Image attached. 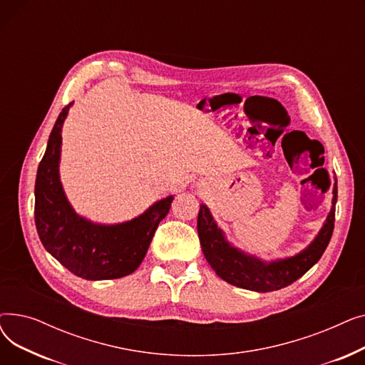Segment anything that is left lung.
I'll list each match as a JSON object with an SVG mask.
<instances>
[{"label": "left lung", "instance_id": "8db88e82", "mask_svg": "<svg viewBox=\"0 0 365 365\" xmlns=\"http://www.w3.org/2000/svg\"><path fill=\"white\" fill-rule=\"evenodd\" d=\"M336 202L337 180H334L333 186L331 210L314 241L300 253L272 262L260 260L234 247L226 240L208 207L201 204L197 227L202 253L212 269L223 281L240 287V289L259 293L284 289L308 272L321 259L333 235Z\"/></svg>", "mask_w": 365, "mask_h": 365}]
</instances>
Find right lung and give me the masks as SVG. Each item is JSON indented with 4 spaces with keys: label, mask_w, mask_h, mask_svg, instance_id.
Instances as JSON below:
<instances>
[{
    "label": "right lung",
    "mask_w": 365,
    "mask_h": 365,
    "mask_svg": "<svg viewBox=\"0 0 365 365\" xmlns=\"http://www.w3.org/2000/svg\"><path fill=\"white\" fill-rule=\"evenodd\" d=\"M69 103L50 133L35 180V226L46 250L76 277L115 279L138 269L160 222L167 216L173 195L152 204L128 222L102 225L76 215L59 176L62 127Z\"/></svg>",
    "instance_id": "obj_1"
}]
</instances>
